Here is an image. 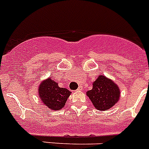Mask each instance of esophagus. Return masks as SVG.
Listing matches in <instances>:
<instances>
[{"label": "esophagus", "instance_id": "34e87169", "mask_svg": "<svg viewBox=\"0 0 149 149\" xmlns=\"http://www.w3.org/2000/svg\"><path fill=\"white\" fill-rule=\"evenodd\" d=\"M82 86H79L78 87V88H77V91H82Z\"/></svg>", "mask_w": 149, "mask_h": 149}]
</instances>
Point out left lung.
<instances>
[{
	"mask_svg": "<svg viewBox=\"0 0 149 149\" xmlns=\"http://www.w3.org/2000/svg\"><path fill=\"white\" fill-rule=\"evenodd\" d=\"M92 104L98 111L110 109L119 101L120 90L111 79L100 75L92 82V89L86 92Z\"/></svg>",
	"mask_w": 149,
	"mask_h": 149,
	"instance_id": "left-lung-1",
	"label": "left lung"
}]
</instances>
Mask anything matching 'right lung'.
Masks as SVG:
<instances>
[{
    "label": "right lung",
    "instance_id": "obj_1",
    "mask_svg": "<svg viewBox=\"0 0 149 149\" xmlns=\"http://www.w3.org/2000/svg\"><path fill=\"white\" fill-rule=\"evenodd\" d=\"M38 90L40 100L52 111L62 109L71 94L67 88L59 87L58 83L52 80L51 77L40 83Z\"/></svg>",
    "mask_w": 149,
    "mask_h": 149
}]
</instances>
